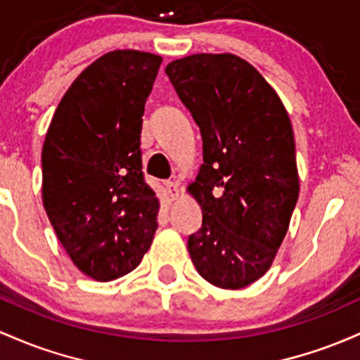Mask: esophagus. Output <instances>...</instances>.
Masks as SVG:
<instances>
[{"label": "esophagus", "instance_id": "obj_1", "mask_svg": "<svg viewBox=\"0 0 360 360\" xmlns=\"http://www.w3.org/2000/svg\"><path fill=\"white\" fill-rule=\"evenodd\" d=\"M165 191H167L169 199H176L179 197V184H175V181H165Z\"/></svg>", "mask_w": 360, "mask_h": 360}]
</instances>
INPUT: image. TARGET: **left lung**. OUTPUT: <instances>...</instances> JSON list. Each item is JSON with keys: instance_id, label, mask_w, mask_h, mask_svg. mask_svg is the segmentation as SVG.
<instances>
[{"instance_id": "8db88e82", "label": "left lung", "mask_w": 360, "mask_h": 360, "mask_svg": "<svg viewBox=\"0 0 360 360\" xmlns=\"http://www.w3.org/2000/svg\"><path fill=\"white\" fill-rule=\"evenodd\" d=\"M165 72L202 136L204 163L188 185L202 226L188 236V253L216 288H246L272 265L300 195L289 115L264 76L234 54H193Z\"/></svg>"}]
</instances>
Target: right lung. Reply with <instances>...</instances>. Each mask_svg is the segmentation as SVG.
<instances>
[{
    "instance_id": "add662e5",
    "label": "right lung",
    "mask_w": 360,
    "mask_h": 360,
    "mask_svg": "<svg viewBox=\"0 0 360 360\" xmlns=\"http://www.w3.org/2000/svg\"><path fill=\"white\" fill-rule=\"evenodd\" d=\"M160 56L114 51L72 82L42 148V200L60 245L100 282L134 270L158 228L141 129Z\"/></svg>"
}]
</instances>
